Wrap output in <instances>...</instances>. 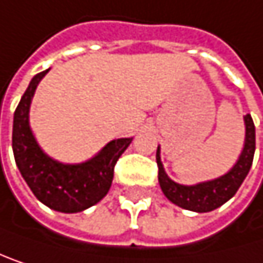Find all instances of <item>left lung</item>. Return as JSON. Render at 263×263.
Masks as SVG:
<instances>
[{"mask_svg":"<svg viewBox=\"0 0 263 263\" xmlns=\"http://www.w3.org/2000/svg\"><path fill=\"white\" fill-rule=\"evenodd\" d=\"M245 145L242 150V155L236 165L222 178H217L214 181L202 182L197 185H179L173 182L164 172L161 156H159V147L156 152V162H158V179L159 185L167 196L168 200L176 203L181 208L192 210L197 213H206L213 211L217 206L223 205L228 199L236 195L239 187L242 185L243 179L247 178L253 158H254V150H256V130H254V122L250 115H245Z\"/></svg>","mask_w":263,"mask_h":263,"instance_id":"left-lung-1","label":"left lung"}]
</instances>
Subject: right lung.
I'll return each instance as SVG.
<instances>
[{"mask_svg":"<svg viewBox=\"0 0 263 263\" xmlns=\"http://www.w3.org/2000/svg\"><path fill=\"white\" fill-rule=\"evenodd\" d=\"M49 70L35 74L24 91L15 115L12 147L15 162L33 192L43 203L61 213H78L105 196L111 187L115 165L130 145L132 138L108 142L95 158L87 162L70 165L49 158L36 144L29 127V108L36 85Z\"/></svg>","mask_w":263,"mask_h":263,"instance_id":"1","label":"right lung"}]
</instances>
